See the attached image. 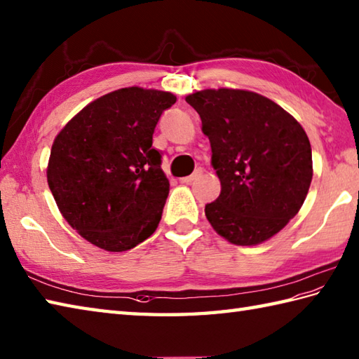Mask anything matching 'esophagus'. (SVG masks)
<instances>
[{"instance_id": "esophagus-1", "label": "esophagus", "mask_w": 359, "mask_h": 359, "mask_svg": "<svg viewBox=\"0 0 359 359\" xmlns=\"http://www.w3.org/2000/svg\"><path fill=\"white\" fill-rule=\"evenodd\" d=\"M198 177H201V169H196L192 175H189V177L181 178L180 181H181V182H184V184H190V182L195 181L196 178H198Z\"/></svg>"}]
</instances>
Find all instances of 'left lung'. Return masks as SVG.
Returning <instances> with one entry per match:
<instances>
[{
    "mask_svg": "<svg viewBox=\"0 0 359 359\" xmlns=\"http://www.w3.org/2000/svg\"><path fill=\"white\" fill-rule=\"evenodd\" d=\"M209 137L220 196L206 217L233 245L251 246L283 229L313 178L311 145L294 118L273 100L243 90H204L186 97Z\"/></svg>",
    "mask_w": 359,
    "mask_h": 359,
    "instance_id": "left-lung-1",
    "label": "left lung"
}]
</instances>
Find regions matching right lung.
<instances>
[{"instance_id":"1","label":"right lung","mask_w":359,"mask_h":359,"mask_svg":"<svg viewBox=\"0 0 359 359\" xmlns=\"http://www.w3.org/2000/svg\"><path fill=\"white\" fill-rule=\"evenodd\" d=\"M175 102L165 91L122 88L86 105L55 137L48 184L65 220L90 243L127 251L158 228L170 184L151 144Z\"/></svg>"}]
</instances>
